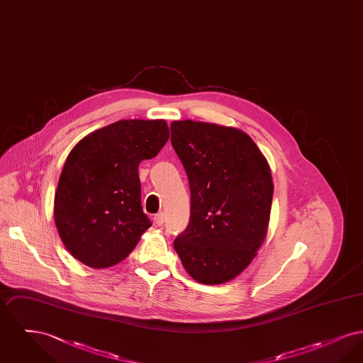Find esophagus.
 I'll return each instance as SVG.
<instances>
[{
  "label": "esophagus",
  "mask_w": 363,
  "mask_h": 363,
  "mask_svg": "<svg viewBox=\"0 0 363 363\" xmlns=\"http://www.w3.org/2000/svg\"><path fill=\"white\" fill-rule=\"evenodd\" d=\"M154 222H155L157 225H163V223H164V213H163V212L156 213L155 216H154Z\"/></svg>",
  "instance_id": "1"
}]
</instances>
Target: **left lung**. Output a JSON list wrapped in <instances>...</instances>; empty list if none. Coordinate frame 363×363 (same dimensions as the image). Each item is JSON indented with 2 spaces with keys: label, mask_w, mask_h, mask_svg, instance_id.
Segmentation results:
<instances>
[{
  "label": "left lung",
  "mask_w": 363,
  "mask_h": 363,
  "mask_svg": "<svg viewBox=\"0 0 363 363\" xmlns=\"http://www.w3.org/2000/svg\"><path fill=\"white\" fill-rule=\"evenodd\" d=\"M170 129L190 188L189 225L174 249L194 280L225 283L252 262L265 238L274 194L268 162L240 129L190 120Z\"/></svg>",
  "instance_id": "8db88e82"
}]
</instances>
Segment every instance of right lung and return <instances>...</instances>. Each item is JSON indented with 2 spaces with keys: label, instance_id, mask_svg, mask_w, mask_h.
<instances>
[{
  "label": "right lung",
  "instance_id": "add662e5",
  "mask_svg": "<svg viewBox=\"0 0 363 363\" xmlns=\"http://www.w3.org/2000/svg\"><path fill=\"white\" fill-rule=\"evenodd\" d=\"M163 120H122L80 140L54 196V220L70 255L91 268L113 267L138 245L151 220L141 207L138 163L169 140Z\"/></svg>",
  "mask_w": 363,
  "mask_h": 363
}]
</instances>
